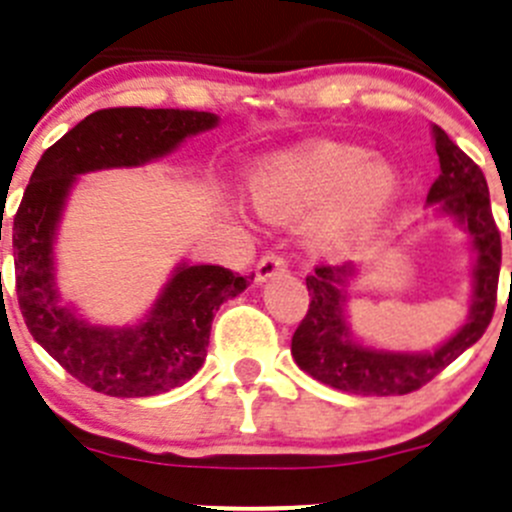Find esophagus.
Instances as JSON below:
<instances>
[{"label":"esophagus","instance_id":"obj_1","mask_svg":"<svg viewBox=\"0 0 512 512\" xmlns=\"http://www.w3.org/2000/svg\"><path fill=\"white\" fill-rule=\"evenodd\" d=\"M285 270H287L285 257L277 255V252H267V255H262L260 262H257L255 277H257V282H265V280H270V277H275L277 272H285Z\"/></svg>","mask_w":512,"mask_h":512}]
</instances>
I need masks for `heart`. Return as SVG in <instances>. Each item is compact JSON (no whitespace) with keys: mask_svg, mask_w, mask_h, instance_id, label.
<instances>
[{"mask_svg":"<svg viewBox=\"0 0 512 512\" xmlns=\"http://www.w3.org/2000/svg\"><path fill=\"white\" fill-rule=\"evenodd\" d=\"M399 195V173L349 143H312L267 160L252 175V200L272 220L325 208L314 223L319 247L342 250L371 232Z\"/></svg>","mask_w":512,"mask_h":512,"instance_id":"heart-1","label":"heart"}]
</instances>
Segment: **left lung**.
Masks as SVG:
<instances>
[{"label":"left lung","mask_w":512,"mask_h":512,"mask_svg":"<svg viewBox=\"0 0 512 512\" xmlns=\"http://www.w3.org/2000/svg\"><path fill=\"white\" fill-rule=\"evenodd\" d=\"M433 138L441 173L433 180L426 200L438 203L443 213L456 218L471 235L476 250L471 312L466 324L436 352L399 354L361 347L352 339L344 319V287L354 267L317 265L312 275H307L309 309L292 337V356L309 376L347 394L401 396L421 389L473 347L493 319L503 247L490 210L488 183L483 170L443 128L433 126Z\"/></svg>","instance_id":"1"}]
</instances>
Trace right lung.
Listing matches in <instances>:
<instances>
[{
    "instance_id": "right-lung-1",
    "label": "right lung",
    "mask_w": 512,
    "mask_h": 512,
    "mask_svg": "<svg viewBox=\"0 0 512 512\" xmlns=\"http://www.w3.org/2000/svg\"><path fill=\"white\" fill-rule=\"evenodd\" d=\"M218 123L208 111L101 108L76 123L36 163L12 225L17 297L27 329L71 376L118 399L156 396L203 366L210 324L252 277L220 265H180L136 327H94L61 307L54 287V232L76 175L133 168Z\"/></svg>"
}]
</instances>
